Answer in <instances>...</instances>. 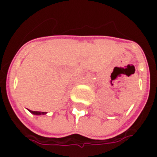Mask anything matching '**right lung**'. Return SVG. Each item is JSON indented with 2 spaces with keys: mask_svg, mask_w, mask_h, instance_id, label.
Wrapping results in <instances>:
<instances>
[{
  "mask_svg": "<svg viewBox=\"0 0 157 157\" xmlns=\"http://www.w3.org/2000/svg\"><path fill=\"white\" fill-rule=\"evenodd\" d=\"M30 112L33 113V114H37V115H40V114H45V112H39V111H32V110H29Z\"/></svg>",
  "mask_w": 157,
  "mask_h": 157,
  "instance_id": "1",
  "label": "right lung"
}]
</instances>
